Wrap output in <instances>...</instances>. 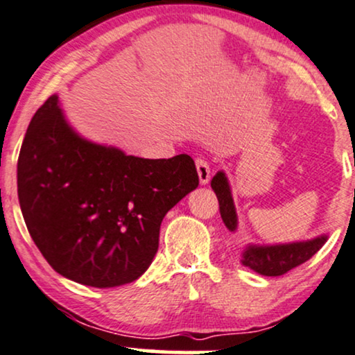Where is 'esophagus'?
Returning <instances> with one entry per match:
<instances>
[{
  "label": "esophagus",
  "mask_w": 355,
  "mask_h": 355,
  "mask_svg": "<svg viewBox=\"0 0 355 355\" xmlns=\"http://www.w3.org/2000/svg\"><path fill=\"white\" fill-rule=\"evenodd\" d=\"M196 170H198V177L201 185H206L211 178V168L209 164L205 159H196Z\"/></svg>",
  "instance_id": "1"
}]
</instances>
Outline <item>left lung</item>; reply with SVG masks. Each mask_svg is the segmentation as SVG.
<instances>
[{
  "mask_svg": "<svg viewBox=\"0 0 355 355\" xmlns=\"http://www.w3.org/2000/svg\"><path fill=\"white\" fill-rule=\"evenodd\" d=\"M211 188L216 193L219 201V213H221L224 226L231 232L237 231L239 219L234 200H232V190L230 178L224 170L214 175L211 180ZM355 195V190H354ZM327 241V234H321L306 241L284 242V244H248L241 254V263L249 267L250 270L266 277L284 275L291 268L302 266L308 259H311Z\"/></svg>",
  "mask_w": 355,
  "mask_h": 355,
  "instance_id": "left-lung-1",
  "label": "left lung"
}]
</instances>
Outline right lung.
Instances as JSON below:
<instances>
[{
  "mask_svg": "<svg viewBox=\"0 0 355 355\" xmlns=\"http://www.w3.org/2000/svg\"><path fill=\"white\" fill-rule=\"evenodd\" d=\"M190 155L142 159L83 137L52 95L17 159L21 213L62 277L111 288L137 280L159 249L165 214L198 187Z\"/></svg>",
  "mask_w": 355,
  "mask_h": 355,
  "instance_id": "obj_1",
  "label": "right lung"
}]
</instances>
